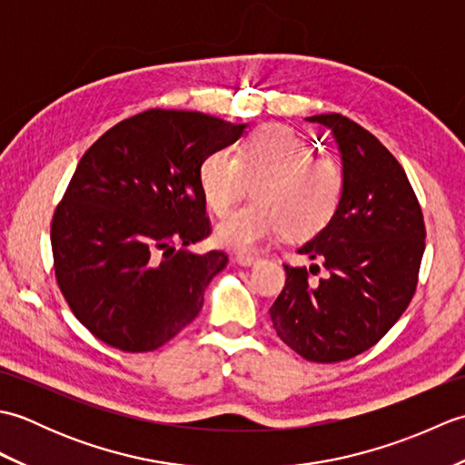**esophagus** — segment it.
I'll list each match as a JSON object with an SVG mask.
<instances>
[{
	"label": "esophagus",
	"instance_id": "obj_1",
	"mask_svg": "<svg viewBox=\"0 0 465 465\" xmlns=\"http://www.w3.org/2000/svg\"><path fill=\"white\" fill-rule=\"evenodd\" d=\"M235 260H238V263H242V265H253L260 258H258V255H253V253L240 252V253H235Z\"/></svg>",
	"mask_w": 465,
	"mask_h": 465
}]
</instances>
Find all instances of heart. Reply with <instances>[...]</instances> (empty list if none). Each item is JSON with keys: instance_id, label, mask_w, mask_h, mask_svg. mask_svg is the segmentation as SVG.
<instances>
[{"instance_id": "1", "label": "heart", "mask_w": 465, "mask_h": 465, "mask_svg": "<svg viewBox=\"0 0 465 465\" xmlns=\"http://www.w3.org/2000/svg\"><path fill=\"white\" fill-rule=\"evenodd\" d=\"M200 187L215 215H227L250 192L255 200L215 230L223 248L252 252L275 235L302 240L330 223L343 193V170L283 125H263L232 155L215 150L200 165Z\"/></svg>"}]
</instances>
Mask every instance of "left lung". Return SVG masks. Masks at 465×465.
Returning a JSON list of instances; mask_svg holds the SVG:
<instances>
[{"instance_id":"left-lung-1","label":"left lung","mask_w":465,"mask_h":465,"mask_svg":"<svg viewBox=\"0 0 465 465\" xmlns=\"http://www.w3.org/2000/svg\"><path fill=\"white\" fill-rule=\"evenodd\" d=\"M308 122L328 127L341 153L338 212L298 250L329 275L312 282L308 270L285 263V288L270 318L295 353L333 363L370 350L406 312L416 293L426 225L406 172L378 137L340 114Z\"/></svg>"}]
</instances>
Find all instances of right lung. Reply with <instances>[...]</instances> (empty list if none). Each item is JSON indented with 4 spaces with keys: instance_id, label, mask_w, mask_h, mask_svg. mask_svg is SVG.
Instances as JSON below:
<instances>
[{
    "instance_id": "add662e5",
    "label": "right lung",
    "mask_w": 465,
    "mask_h": 465,
    "mask_svg": "<svg viewBox=\"0 0 465 465\" xmlns=\"http://www.w3.org/2000/svg\"><path fill=\"white\" fill-rule=\"evenodd\" d=\"M248 124L182 110H147L107 130L84 153L55 207L59 290L97 340L152 351L195 320L223 252L190 245L212 232L200 187L207 153Z\"/></svg>"
}]
</instances>
